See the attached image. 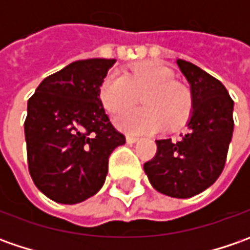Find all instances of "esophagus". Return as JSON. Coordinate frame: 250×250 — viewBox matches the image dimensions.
I'll return each instance as SVG.
<instances>
[{"label": "esophagus", "instance_id": "1", "mask_svg": "<svg viewBox=\"0 0 250 250\" xmlns=\"http://www.w3.org/2000/svg\"><path fill=\"white\" fill-rule=\"evenodd\" d=\"M139 138L138 136H133V135H126V142L128 143H135V142H138Z\"/></svg>", "mask_w": 250, "mask_h": 250}]
</instances>
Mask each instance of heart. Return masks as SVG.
<instances>
[{
	"label": "heart",
	"instance_id": "b5f03b06",
	"mask_svg": "<svg viewBox=\"0 0 250 250\" xmlns=\"http://www.w3.org/2000/svg\"><path fill=\"white\" fill-rule=\"evenodd\" d=\"M142 96V108L126 110L115 117V124L129 133H150L164 124L175 128L192 111V91L175 81V73L156 62L138 65L128 73L110 72L100 86V100L115 114L133 105Z\"/></svg>",
	"mask_w": 250,
	"mask_h": 250
}]
</instances>
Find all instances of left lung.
Wrapping results in <instances>:
<instances>
[{
	"mask_svg": "<svg viewBox=\"0 0 250 250\" xmlns=\"http://www.w3.org/2000/svg\"><path fill=\"white\" fill-rule=\"evenodd\" d=\"M192 91V112L181 139L156 140L157 153L145 163L160 193L187 199L211 187L223 172L234 132V101L224 84L193 63L177 60Z\"/></svg>",
	"mask_w": 250,
	"mask_h": 250,
	"instance_id": "8db88e82",
	"label": "left lung"
}]
</instances>
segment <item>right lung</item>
Segmentation results:
<instances>
[{"label": "right lung", "instance_id": "right-lung-1", "mask_svg": "<svg viewBox=\"0 0 250 250\" xmlns=\"http://www.w3.org/2000/svg\"><path fill=\"white\" fill-rule=\"evenodd\" d=\"M115 60L91 58L47 76L27 101L24 138L34 185L51 200L75 205L96 195L112 150L125 143L100 100Z\"/></svg>", "mask_w": 250, "mask_h": 250}]
</instances>
